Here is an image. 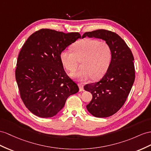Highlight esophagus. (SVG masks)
<instances>
[{
	"label": "esophagus",
	"instance_id": "obj_1",
	"mask_svg": "<svg viewBox=\"0 0 151 151\" xmlns=\"http://www.w3.org/2000/svg\"><path fill=\"white\" fill-rule=\"evenodd\" d=\"M78 87L80 88V91H83V85L82 83H78Z\"/></svg>",
	"mask_w": 151,
	"mask_h": 151
}]
</instances>
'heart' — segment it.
Returning <instances> with one entry per match:
<instances>
[{
  "label": "heart",
  "instance_id": "1",
  "mask_svg": "<svg viewBox=\"0 0 151 151\" xmlns=\"http://www.w3.org/2000/svg\"><path fill=\"white\" fill-rule=\"evenodd\" d=\"M73 51L64 50L60 54V60L68 71H74L78 61L82 60V69L70 73L73 78L86 81L101 77L109 68L112 57L110 45L106 41L86 38L73 46Z\"/></svg>",
  "mask_w": 151,
  "mask_h": 151
}]
</instances>
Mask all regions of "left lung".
Returning <instances> with one entry per match:
<instances>
[{"mask_svg":"<svg viewBox=\"0 0 151 151\" xmlns=\"http://www.w3.org/2000/svg\"><path fill=\"white\" fill-rule=\"evenodd\" d=\"M86 36L105 41L112 51L105 75L99 82L84 86L92 95L86 106L88 112L96 117H107L120 110L132 88L135 78L134 57L125 41L115 32L99 29L84 33L82 38Z\"/></svg>","mask_w":151,"mask_h":151,"instance_id":"obj_1","label":"left lung"}]
</instances>
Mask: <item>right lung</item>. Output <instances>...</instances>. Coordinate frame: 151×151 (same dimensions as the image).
Returning <instances> with one entry per match:
<instances>
[{
  "instance_id": "right-lung-1",
  "label": "right lung",
  "mask_w": 151,
  "mask_h": 151,
  "mask_svg": "<svg viewBox=\"0 0 151 151\" xmlns=\"http://www.w3.org/2000/svg\"><path fill=\"white\" fill-rule=\"evenodd\" d=\"M81 38L78 32L64 33L42 29L33 33L18 55L15 76L20 97L30 111L52 117L79 91L65 73L60 53Z\"/></svg>"
}]
</instances>
